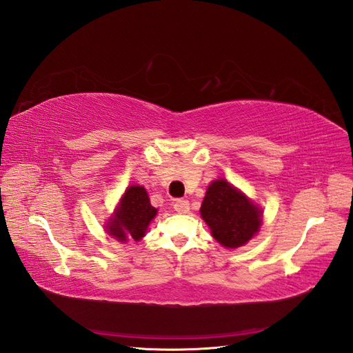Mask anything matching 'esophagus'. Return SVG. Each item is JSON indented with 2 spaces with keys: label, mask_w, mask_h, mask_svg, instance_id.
I'll list each match as a JSON object with an SVG mask.
<instances>
[{
  "label": "esophagus",
  "mask_w": 353,
  "mask_h": 353,
  "mask_svg": "<svg viewBox=\"0 0 353 353\" xmlns=\"http://www.w3.org/2000/svg\"><path fill=\"white\" fill-rule=\"evenodd\" d=\"M174 210L177 211V213H188V211H189V201H186V199H176Z\"/></svg>",
  "instance_id": "esophagus-1"
}]
</instances>
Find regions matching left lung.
Wrapping results in <instances>:
<instances>
[{
    "instance_id": "left-lung-1",
    "label": "left lung",
    "mask_w": 353,
    "mask_h": 353,
    "mask_svg": "<svg viewBox=\"0 0 353 353\" xmlns=\"http://www.w3.org/2000/svg\"><path fill=\"white\" fill-rule=\"evenodd\" d=\"M199 211L211 235L228 248L247 244L261 225V211L226 180L208 186Z\"/></svg>"
}]
</instances>
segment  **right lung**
<instances>
[{
	"label": "right lung",
	"instance_id": "add662e5",
	"mask_svg": "<svg viewBox=\"0 0 353 353\" xmlns=\"http://www.w3.org/2000/svg\"><path fill=\"white\" fill-rule=\"evenodd\" d=\"M157 214V208L150 205L146 189L142 186H130L115 210L114 219H110L108 234L118 241L132 238L139 241Z\"/></svg>",
	"mask_w": 353,
	"mask_h": 353
}]
</instances>
